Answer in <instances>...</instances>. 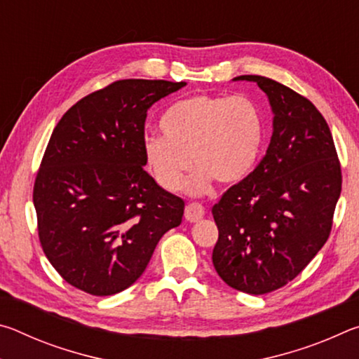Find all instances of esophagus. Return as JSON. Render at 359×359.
<instances>
[{
	"instance_id": "esophagus-1",
	"label": "esophagus",
	"mask_w": 359,
	"mask_h": 359,
	"mask_svg": "<svg viewBox=\"0 0 359 359\" xmlns=\"http://www.w3.org/2000/svg\"><path fill=\"white\" fill-rule=\"evenodd\" d=\"M204 214H205L204 208H203L201 204H198V203H191V204H188L187 208H185V218L190 223L199 222L204 217Z\"/></svg>"
}]
</instances>
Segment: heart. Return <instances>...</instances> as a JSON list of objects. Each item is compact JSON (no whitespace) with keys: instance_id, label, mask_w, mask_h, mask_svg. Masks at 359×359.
Instances as JSON below:
<instances>
[{"instance_id":"heart-1","label":"heart","mask_w":359,"mask_h":359,"mask_svg":"<svg viewBox=\"0 0 359 359\" xmlns=\"http://www.w3.org/2000/svg\"><path fill=\"white\" fill-rule=\"evenodd\" d=\"M163 136L144 139L145 165L168 191H177L191 165L187 190L203 194L212 182L234 184L252 172L264 139V121L244 95H194L169 106L160 118Z\"/></svg>"}]
</instances>
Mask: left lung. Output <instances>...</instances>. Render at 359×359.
Here are the masks:
<instances>
[{"label": "left lung", "instance_id": "1", "mask_svg": "<svg viewBox=\"0 0 359 359\" xmlns=\"http://www.w3.org/2000/svg\"><path fill=\"white\" fill-rule=\"evenodd\" d=\"M233 81L257 82L274 118L263 160L212 208V263L231 288L264 294L293 280L325 245L342 174L330 126L311 101L263 76Z\"/></svg>", "mask_w": 359, "mask_h": 359}]
</instances>
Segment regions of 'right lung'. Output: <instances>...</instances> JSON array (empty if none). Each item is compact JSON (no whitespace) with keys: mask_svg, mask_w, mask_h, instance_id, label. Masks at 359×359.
I'll list each match as a JSON object with an SVG mask.
<instances>
[{"mask_svg":"<svg viewBox=\"0 0 359 359\" xmlns=\"http://www.w3.org/2000/svg\"><path fill=\"white\" fill-rule=\"evenodd\" d=\"M185 82L126 79L76 102L53 130L33 203L47 259L72 287L109 296L131 287L185 203L144 171L154 102Z\"/></svg>","mask_w":359,"mask_h":359,"instance_id":"right-lung-1","label":"right lung"}]
</instances>
